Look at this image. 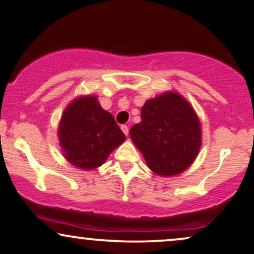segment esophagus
<instances>
[{
    "instance_id": "1",
    "label": "esophagus",
    "mask_w": 254,
    "mask_h": 254,
    "mask_svg": "<svg viewBox=\"0 0 254 254\" xmlns=\"http://www.w3.org/2000/svg\"><path fill=\"white\" fill-rule=\"evenodd\" d=\"M121 129H122V132L125 133V135H128V133H129V129H128L127 125H122Z\"/></svg>"
}]
</instances>
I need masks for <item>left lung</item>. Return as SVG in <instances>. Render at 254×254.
<instances>
[{"label": "left lung", "instance_id": "obj_1", "mask_svg": "<svg viewBox=\"0 0 254 254\" xmlns=\"http://www.w3.org/2000/svg\"><path fill=\"white\" fill-rule=\"evenodd\" d=\"M134 145L160 171H172L185 153L201 145L200 122L192 106L179 94L165 93L141 108V122L129 130Z\"/></svg>", "mask_w": 254, "mask_h": 254}]
</instances>
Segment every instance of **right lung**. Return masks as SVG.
Here are the masks:
<instances>
[{"label": "right lung", "instance_id": "1", "mask_svg": "<svg viewBox=\"0 0 254 254\" xmlns=\"http://www.w3.org/2000/svg\"><path fill=\"white\" fill-rule=\"evenodd\" d=\"M59 139L62 148L73 154L80 165L99 161L109 149L117 148L126 136L96 96L74 100L62 115Z\"/></svg>", "mask_w": 254, "mask_h": 254}]
</instances>
